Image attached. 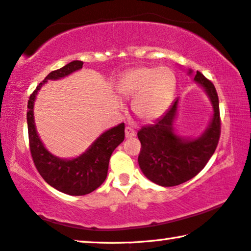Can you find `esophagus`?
<instances>
[{"label":"esophagus","mask_w":251,"mask_h":251,"mask_svg":"<svg viewBox=\"0 0 251 251\" xmlns=\"http://www.w3.org/2000/svg\"><path fill=\"white\" fill-rule=\"evenodd\" d=\"M136 131H134L131 126H126V138H132L136 137Z\"/></svg>","instance_id":"esophagus-1"}]
</instances>
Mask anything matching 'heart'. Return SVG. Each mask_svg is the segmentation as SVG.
Instances as JSON below:
<instances>
[{
    "mask_svg": "<svg viewBox=\"0 0 251 251\" xmlns=\"http://www.w3.org/2000/svg\"><path fill=\"white\" fill-rule=\"evenodd\" d=\"M176 90V76L171 68L140 66L121 77L118 91L123 98L133 99L132 111L138 119L150 122L168 109Z\"/></svg>",
    "mask_w": 251,
    "mask_h": 251,
    "instance_id": "obj_1",
    "label": "heart"
}]
</instances>
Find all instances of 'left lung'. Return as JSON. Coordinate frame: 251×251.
I'll use <instances>...</instances> for the list:
<instances>
[{"mask_svg":"<svg viewBox=\"0 0 251 251\" xmlns=\"http://www.w3.org/2000/svg\"><path fill=\"white\" fill-rule=\"evenodd\" d=\"M194 79L204 87L214 111L209 128L201 137L187 140L174 132L178 100L159 120L138 131L141 142L139 166L148 179L160 186H176L195 177L205 167L219 144L221 119L217 90L201 72H196Z\"/></svg>","mask_w":251,"mask_h":251,"instance_id":"8db88e82","label":"left lung"}]
</instances>
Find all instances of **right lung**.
I'll use <instances>...</instances> for the list:
<instances>
[{"mask_svg":"<svg viewBox=\"0 0 251 251\" xmlns=\"http://www.w3.org/2000/svg\"><path fill=\"white\" fill-rule=\"evenodd\" d=\"M83 61L74 60L57 71L49 73L37 86L28 101V134L30 152L42 178L50 186L68 195H85L101 186L106 178L110 157L113 150L125 140V123L105 131L95 140L86 152L74 159H60L44 147L33 120V103L37 92L47 79H59L83 67Z\"/></svg>","mask_w":251,"mask_h":251,"instance_id":"right-lung-1","label":"right lung"}]
</instances>
